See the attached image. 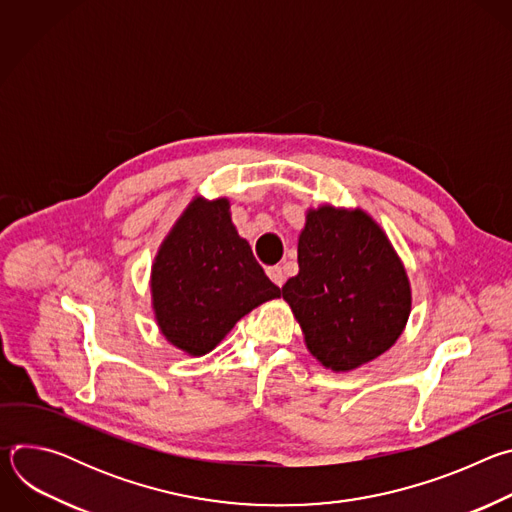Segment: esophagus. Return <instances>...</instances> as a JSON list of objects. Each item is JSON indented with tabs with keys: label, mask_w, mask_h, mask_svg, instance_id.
<instances>
[{
	"label": "esophagus",
	"mask_w": 512,
	"mask_h": 512,
	"mask_svg": "<svg viewBox=\"0 0 512 512\" xmlns=\"http://www.w3.org/2000/svg\"><path fill=\"white\" fill-rule=\"evenodd\" d=\"M267 275H269V279L277 285V287H281L283 285V281H285V275H283V269L281 267H277V265H273V267H267Z\"/></svg>",
	"instance_id": "1"
}]
</instances>
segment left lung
<instances>
[{"mask_svg":"<svg viewBox=\"0 0 512 512\" xmlns=\"http://www.w3.org/2000/svg\"><path fill=\"white\" fill-rule=\"evenodd\" d=\"M298 265L281 296L322 367L346 373L397 342L411 314V285L385 231L367 212L310 208Z\"/></svg>","mask_w":512,"mask_h":512,"instance_id":"1","label":"left lung"}]
</instances>
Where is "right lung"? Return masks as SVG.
I'll use <instances>...</instances> for the list:
<instances>
[{
  "label": "right lung",
  "mask_w": 512,
  "mask_h": 512,
  "mask_svg": "<svg viewBox=\"0 0 512 512\" xmlns=\"http://www.w3.org/2000/svg\"><path fill=\"white\" fill-rule=\"evenodd\" d=\"M281 296L231 221L229 198L196 196L152 265L160 332L190 356L221 342L253 308Z\"/></svg>",
  "instance_id": "1"
}]
</instances>
